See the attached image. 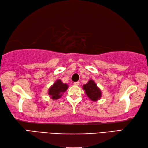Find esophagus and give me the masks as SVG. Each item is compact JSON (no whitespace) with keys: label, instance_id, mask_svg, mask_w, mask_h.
Listing matches in <instances>:
<instances>
[{"label":"esophagus","instance_id":"obj_1","mask_svg":"<svg viewBox=\"0 0 148 148\" xmlns=\"http://www.w3.org/2000/svg\"><path fill=\"white\" fill-rule=\"evenodd\" d=\"M74 85H76V86H78V85H79V82H74Z\"/></svg>","mask_w":148,"mask_h":148}]
</instances>
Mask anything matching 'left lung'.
Returning a JSON list of instances; mask_svg holds the SVG:
<instances>
[{"label":"left lung","instance_id":"left-lung-1","mask_svg":"<svg viewBox=\"0 0 148 148\" xmlns=\"http://www.w3.org/2000/svg\"><path fill=\"white\" fill-rule=\"evenodd\" d=\"M83 88L88 97L92 101H97L100 99L102 95L101 90L93 80H89L88 83L83 86Z\"/></svg>","mask_w":148,"mask_h":148}]
</instances>
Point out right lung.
Returning a JSON list of instances; mask_svg holds the SVG:
<instances>
[{
  "label": "right lung",
  "mask_w": 148,
  "mask_h": 148,
  "mask_svg": "<svg viewBox=\"0 0 148 148\" xmlns=\"http://www.w3.org/2000/svg\"><path fill=\"white\" fill-rule=\"evenodd\" d=\"M68 88V85L63 83L60 79H58L49 89V95L52 99H58L62 97L63 92Z\"/></svg>",
  "instance_id": "obj_1"
}]
</instances>
